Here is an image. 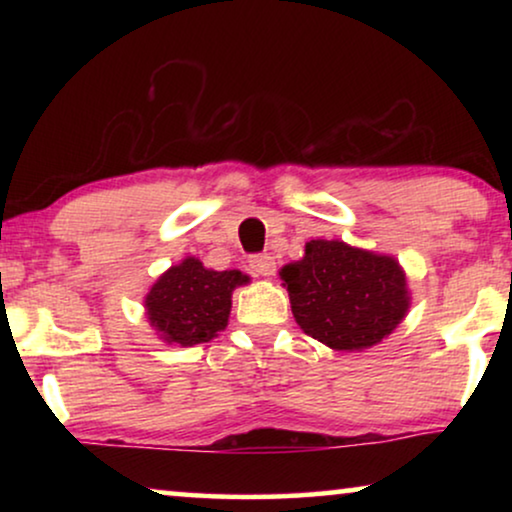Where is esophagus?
Segmentation results:
<instances>
[{
	"instance_id": "34e87169",
	"label": "esophagus",
	"mask_w": 512,
	"mask_h": 512,
	"mask_svg": "<svg viewBox=\"0 0 512 512\" xmlns=\"http://www.w3.org/2000/svg\"><path fill=\"white\" fill-rule=\"evenodd\" d=\"M249 268L254 270V275L258 277H272L275 275V258H272L270 254H256L249 258Z\"/></svg>"
}]
</instances>
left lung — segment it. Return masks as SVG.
I'll list each match as a JSON object with an SVG mask.
<instances>
[{"label": "left lung", "mask_w": 512, "mask_h": 512, "mask_svg": "<svg viewBox=\"0 0 512 512\" xmlns=\"http://www.w3.org/2000/svg\"><path fill=\"white\" fill-rule=\"evenodd\" d=\"M279 277L298 326L338 352H361L382 342L410 307L396 258L340 240H310L305 256L284 265Z\"/></svg>", "instance_id": "1"}]
</instances>
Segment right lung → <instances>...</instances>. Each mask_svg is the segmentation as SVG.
I'll list each match as a JSON object with an SVG mask.
<instances>
[{
  "label": "right lung",
  "instance_id": "right-lung-1",
  "mask_svg": "<svg viewBox=\"0 0 512 512\" xmlns=\"http://www.w3.org/2000/svg\"><path fill=\"white\" fill-rule=\"evenodd\" d=\"M247 282L240 270H207L198 258L188 256L163 272L146 293V317L160 340L170 345L209 342L228 326L233 291Z\"/></svg>",
  "mask_w": 512,
  "mask_h": 512
}]
</instances>
